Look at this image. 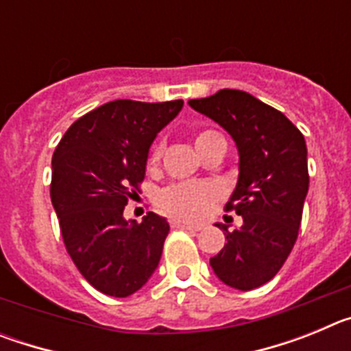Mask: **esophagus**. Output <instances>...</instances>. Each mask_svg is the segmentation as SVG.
Segmentation results:
<instances>
[{
    "label": "esophagus",
    "mask_w": 351,
    "mask_h": 351,
    "mask_svg": "<svg viewBox=\"0 0 351 351\" xmlns=\"http://www.w3.org/2000/svg\"><path fill=\"white\" fill-rule=\"evenodd\" d=\"M170 225H172L173 228H181V230H191V232H198L200 228H202L200 225H191V223L181 221V219H178V218L170 219Z\"/></svg>",
    "instance_id": "obj_1"
}]
</instances>
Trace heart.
Masks as SVG:
<instances>
[{"mask_svg":"<svg viewBox=\"0 0 351 351\" xmlns=\"http://www.w3.org/2000/svg\"><path fill=\"white\" fill-rule=\"evenodd\" d=\"M219 137L216 132H200L195 137V147L197 151L206 144L209 138ZM161 156V147L160 145H154L153 151H151V158H149V163L151 165H156L158 160ZM219 198V186L214 184L210 181H190V182H179V184H173L167 190H163L158 197V204L165 213H169L173 218L188 219V221H193V219L204 218L209 210L210 204L214 200Z\"/></svg>","mask_w":351,"mask_h":351,"instance_id":"obj_1","label":"heart"}]
</instances>
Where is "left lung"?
<instances>
[{"mask_svg":"<svg viewBox=\"0 0 351 351\" xmlns=\"http://www.w3.org/2000/svg\"><path fill=\"white\" fill-rule=\"evenodd\" d=\"M188 105L218 123L239 154L226 210L243 216V225L230 232L216 223L226 244L210 269L226 287L253 290L278 274L297 241L309 188L306 141L285 114L246 91L219 89Z\"/></svg>","mask_w":351,"mask_h":351,"instance_id":"left-lung-1","label":"left lung"}]
</instances>
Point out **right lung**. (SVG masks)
I'll return each mask as SVG.
<instances>
[{
  "mask_svg": "<svg viewBox=\"0 0 351 351\" xmlns=\"http://www.w3.org/2000/svg\"><path fill=\"white\" fill-rule=\"evenodd\" d=\"M182 105L108 101L77 119L56 147L51 200L64 246L105 295H132L158 269L169 221L147 213L137 223L123 210L144 179L151 144Z\"/></svg>",
  "mask_w": 351,
  "mask_h": 351,
  "instance_id": "add662e5",
  "label": "right lung"
}]
</instances>
